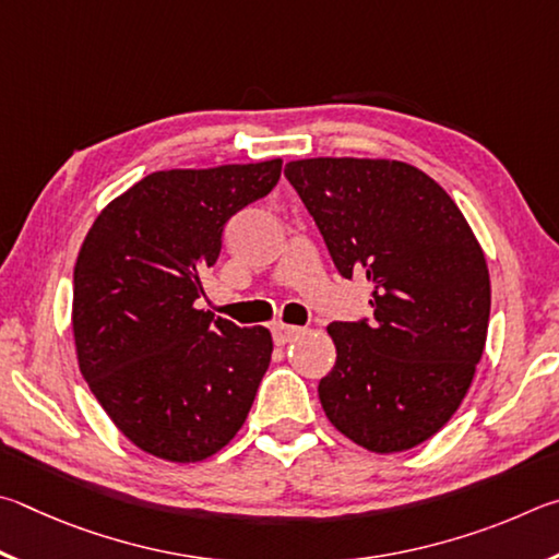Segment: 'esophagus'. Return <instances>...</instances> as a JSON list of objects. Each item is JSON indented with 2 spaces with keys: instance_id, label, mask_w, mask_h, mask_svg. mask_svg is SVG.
<instances>
[{
  "instance_id": "34e87169",
  "label": "esophagus",
  "mask_w": 559,
  "mask_h": 559,
  "mask_svg": "<svg viewBox=\"0 0 559 559\" xmlns=\"http://www.w3.org/2000/svg\"><path fill=\"white\" fill-rule=\"evenodd\" d=\"M299 334H301L299 326H289V324H274L272 326V338H274V344H277V346L289 344V341H295Z\"/></svg>"
}]
</instances>
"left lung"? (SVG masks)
Segmentation results:
<instances>
[{"label": "left lung", "mask_w": 559, "mask_h": 559, "mask_svg": "<svg viewBox=\"0 0 559 559\" xmlns=\"http://www.w3.org/2000/svg\"><path fill=\"white\" fill-rule=\"evenodd\" d=\"M341 277H366L373 319L334 321L326 417L376 454L437 435L481 360L491 280L481 245L442 186L405 162L319 156L285 166Z\"/></svg>", "instance_id": "1"}]
</instances>
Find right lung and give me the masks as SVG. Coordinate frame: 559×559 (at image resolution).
Here are the masks:
<instances>
[{
	"instance_id": "obj_1",
	"label": "right lung",
	"mask_w": 559,
	"mask_h": 559,
	"mask_svg": "<svg viewBox=\"0 0 559 559\" xmlns=\"http://www.w3.org/2000/svg\"><path fill=\"white\" fill-rule=\"evenodd\" d=\"M282 159L154 171L97 215L73 270L81 373L117 429L166 462H203L248 417L272 358L264 326L195 309L230 215L267 195Z\"/></svg>"
}]
</instances>
